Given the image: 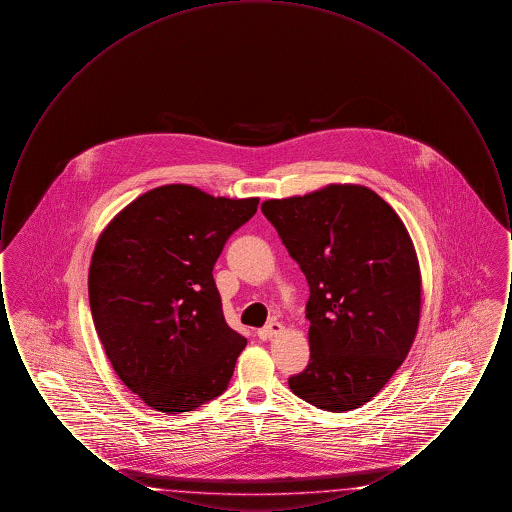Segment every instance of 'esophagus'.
Masks as SVG:
<instances>
[{
    "instance_id": "34e87169",
    "label": "esophagus",
    "mask_w": 512,
    "mask_h": 512,
    "mask_svg": "<svg viewBox=\"0 0 512 512\" xmlns=\"http://www.w3.org/2000/svg\"><path fill=\"white\" fill-rule=\"evenodd\" d=\"M284 332V326L280 324V322H276V320H270L265 328H261L259 332H257V336L261 338L263 341L272 340L274 336H278V334H282Z\"/></svg>"
}]
</instances>
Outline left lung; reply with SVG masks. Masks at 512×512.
<instances>
[{"mask_svg": "<svg viewBox=\"0 0 512 512\" xmlns=\"http://www.w3.org/2000/svg\"><path fill=\"white\" fill-rule=\"evenodd\" d=\"M261 211L311 290V359L290 390L332 413L363 407L403 365L418 330L422 280L403 220L359 184L268 199Z\"/></svg>", "mask_w": 512, "mask_h": 512, "instance_id": "1", "label": "left lung"}]
</instances>
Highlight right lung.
<instances>
[{
  "label": "right lung",
  "instance_id": "add662e5",
  "mask_svg": "<svg viewBox=\"0 0 512 512\" xmlns=\"http://www.w3.org/2000/svg\"><path fill=\"white\" fill-rule=\"evenodd\" d=\"M257 205L167 184L99 236L88 274L99 340L122 384L159 413L194 411L228 388L247 340L224 320L213 267Z\"/></svg>",
  "mask_w": 512,
  "mask_h": 512
}]
</instances>
